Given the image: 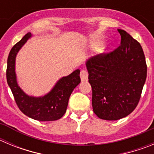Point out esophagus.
I'll use <instances>...</instances> for the list:
<instances>
[{
  "instance_id": "34e87169",
  "label": "esophagus",
  "mask_w": 154,
  "mask_h": 154,
  "mask_svg": "<svg viewBox=\"0 0 154 154\" xmlns=\"http://www.w3.org/2000/svg\"><path fill=\"white\" fill-rule=\"evenodd\" d=\"M88 77H89V73H88V72L85 70H82L81 72H80V78H81L82 81H87Z\"/></svg>"
}]
</instances>
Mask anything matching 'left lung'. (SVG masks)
<instances>
[{
	"mask_svg": "<svg viewBox=\"0 0 154 154\" xmlns=\"http://www.w3.org/2000/svg\"><path fill=\"white\" fill-rule=\"evenodd\" d=\"M118 31L119 47L86 62L93 112L106 120L122 119L135 109L146 79L147 66L140 44L126 31Z\"/></svg>",
	"mask_w": 154,
	"mask_h": 154,
	"instance_id": "left-lung-1",
	"label": "left lung"
}]
</instances>
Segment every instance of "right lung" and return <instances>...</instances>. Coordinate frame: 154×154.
Wrapping results in <instances>:
<instances>
[{"mask_svg":"<svg viewBox=\"0 0 154 154\" xmlns=\"http://www.w3.org/2000/svg\"><path fill=\"white\" fill-rule=\"evenodd\" d=\"M31 36V33L26 34L11 50L8 58L7 82L17 107L24 115L38 121L57 120L65 113L71 94L81 82L80 70L77 69L69 75L59 79L52 90L45 96H28L17 85L14 65L17 53Z\"/></svg>","mask_w":154,"mask_h":154,"instance_id":"obj_1","label":"right lung"}]
</instances>
